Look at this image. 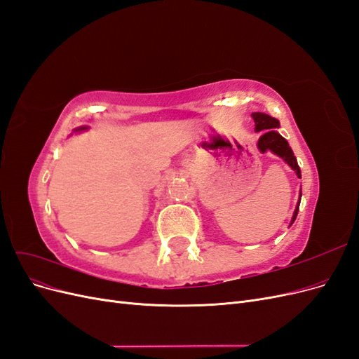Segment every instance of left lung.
<instances>
[{
  "label": "left lung",
  "mask_w": 359,
  "mask_h": 359,
  "mask_svg": "<svg viewBox=\"0 0 359 359\" xmlns=\"http://www.w3.org/2000/svg\"><path fill=\"white\" fill-rule=\"evenodd\" d=\"M252 116L255 119L256 132H262V130H265L264 135L260 136L259 140H257V148H259L260 153L273 151L274 154H277L278 157L283 158L287 163V165L297 172L298 178H301V169L298 166L297 157L293 156V151L290 149L287 140L277 132V128L280 127L278 119L269 116L266 114H262V112H255V114H252ZM299 202H301V193H299V201L297 203L295 212H293L290 224L295 222V219H297L298 210H299Z\"/></svg>",
  "instance_id": "left-lung-1"
}]
</instances>
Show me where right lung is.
I'll list each match as a JSON object with an SVG mask.
<instances>
[{
	"instance_id": "obj_1",
	"label": "right lung",
	"mask_w": 359,
	"mask_h": 359,
	"mask_svg": "<svg viewBox=\"0 0 359 359\" xmlns=\"http://www.w3.org/2000/svg\"><path fill=\"white\" fill-rule=\"evenodd\" d=\"M79 130H86V127H79V128H76L74 132H79Z\"/></svg>"
}]
</instances>
